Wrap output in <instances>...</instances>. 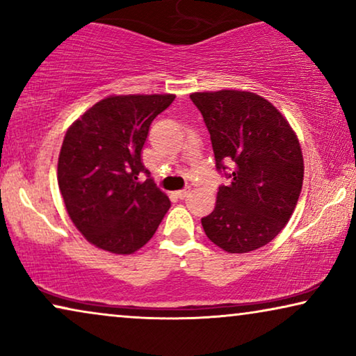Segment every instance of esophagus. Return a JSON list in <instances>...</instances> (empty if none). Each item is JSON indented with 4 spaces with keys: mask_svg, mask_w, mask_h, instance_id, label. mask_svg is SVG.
Listing matches in <instances>:
<instances>
[{
    "mask_svg": "<svg viewBox=\"0 0 356 356\" xmlns=\"http://www.w3.org/2000/svg\"><path fill=\"white\" fill-rule=\"evenodd\" d=\"M189 193H191V189H179V191H175V196H177L178 199H184L189 196Z\"/></svg>",
    "mask_w": 356,
    "mask_h": 356,
    "instance_id": "1",
    "label": "esophagus"
}]
</instances>
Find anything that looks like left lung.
Returning <instances> with one entry per match:
<instances>
[{"mask_svg":"<svg viewBox=\"0 0 356 356\" xmlns=\"http://www.w3.org/2000/svg\"><path fill=\"white\" fill-rule=\"evenodd\" d=\"M211 133L217 170L232 167L213 211L201 218L213 245L227 252L266 246L290 220L305 163L300 140L285 116L264 97L248 90L194 92Z\"/></svg>","mask_w":356,"mask_h":356,"instance_id":"1","label":"left lung"}]
</instances>
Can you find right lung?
<instances>
[{"instance_id": "add662e5", "label": "right lung", "mask_w": 356, "mask_h": 356, "mask_svg": "<svg viewBox=\"0 0 356 356\" xmlns=\"http://www.w3.org/2000/svg\"><path fill=\"white\" fill-rule=\"evenodd\" d=\"M173 94L108 95L66 131L58 157V186L67 216L90 245L113 254L140 250L170 209L140 162L150 123Z\"/></svg>"}]
</instances>
